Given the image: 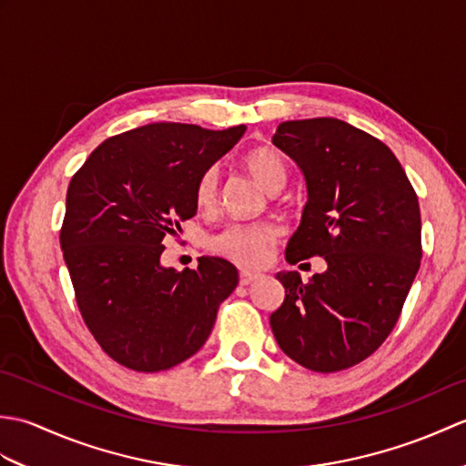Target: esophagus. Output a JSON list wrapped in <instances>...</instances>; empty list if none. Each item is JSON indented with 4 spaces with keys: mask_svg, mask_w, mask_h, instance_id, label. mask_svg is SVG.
<instances>
[{
    "mask_svg": "<svg viewBox=\"0 0 466 466\" xmlns=\"http://www.w3.org/2000/svg\"><path fill=\"white\" fill-rule=\"evenodd\" d=\"M262 274H258V272H248V270H242L240 272V284L242 286H248V284H252L254 280H258Z\"/></svg>",
    "mask_w": 466,
    "mask_h": 466,
    "instance_id": "1",
    "label": "esophagus"
}]
</instances>
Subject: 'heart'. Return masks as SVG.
I'll return each mask as SVG.
<instances>
[{"label":"heart","mask_w":466,"mask_h":466,"mask_svg":"<svg viewBox=\"0 0 466 466\" xmlns=\"http://www.w3.org/2000/svg\"><path fill=\"white\" fill-rule=\"evenodd\" d=\"M242 164L264 190L279 192L289 180L286 157L272 146H254L244 154ZM218 198V167L210 166L198 176L194 186V202L200 210H210ZM280 226L274 222L230 224L212 236L210 248L240 266H262L268 262Z\"/></svg>","instance_id":"heart-1"}]
</instances>
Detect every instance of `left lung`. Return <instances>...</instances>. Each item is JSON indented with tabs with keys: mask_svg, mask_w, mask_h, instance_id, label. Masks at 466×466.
Returning a JSON list of instances; mask_svg holds the SVG:
<instances>
[{
	"mask_svg": "<svg viewBox=\"0 0 466 466\" xmlns=\"http://www.w3.org/2000/svg\"><path fill=\"white\" fill-rule=\"evenodd\" d=\"M272 142L309 186L286 262L329 264L309 282L276 274L286 296L270 316L274 339L309 370L350 369L389 339L420 268L417 192L389 146L336 117L282 122Z\"/></svg>",
	"mask_w": 466,
	"mask_h": 466,
	"instance_id": "left-lung-1",
	"label": "left lung"
}]
</instances>
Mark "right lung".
I'll list each match as a JSON object with an SVG mask.
<instances>
[{"label":"right lung","mask_w":466,"mask_h":466,"mask_svg":"<svg viewBox=\"0 0 466 466\" xmlns=\"http://www.w3.org/2000/svg\"><path fill=\"white\" fill-rule=\"evenodd\" d=\"M246 126L206 130L157 122L107 137L72 176L59 244L76 304L102 350L160 372L202 349L218 306L238 284L222 258L164 268L166 236L196 214L194 186Z\"/></svg>","instance_id":"add662e5"}]
</instances>
